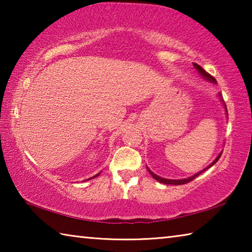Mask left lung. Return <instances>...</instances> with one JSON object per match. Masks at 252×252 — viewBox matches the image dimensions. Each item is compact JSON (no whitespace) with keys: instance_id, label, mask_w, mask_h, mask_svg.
<instances>
[{"instance_id":"1","label":"left lung","mask_w":252,"mask_h":252,"mask_svg":"<svg viewBox=\"0 0 252 252\" xmlns=\"http://www.w3.org/2000/svg\"><path fill=\"white\" fill-rule=\"evenodd\" d=\"M193 65H194L195 69H197V70L200 72V73H201V75H203L204 78H206L207 80L211 81V82H217L216 79L213 78V76H212L211 74H209L208 72L204 71L201 66H200V65H198V64H197V63H193ZM219 94H220V93H219ZM220 96H221V95H220ZM225 109H227V108H225ZM221 155H222V152H221L220 155L216 158V160L213 161L212 163H211L210 165H209V167H207L206 169H204V170H207V169H209V168H210V167H212V165L215 164L216 162L220 159ZM148 170H149V169H148ZM204 170H202V171L198 172L197 174H194V176H192V177H190V178H187V179H180V180H169V179H164V178H161V177H159V176H157V174H155V173H153L152 171H150V170H149V172L151 173V176H152L153 178H155L157 181H159V182H161V183H164V185H176V186H178V185H185V183H188V182L192 181L193 179H195V178H197V177L199 176V174H201V173L204 171Z\"/></svg>"}]
</instances>
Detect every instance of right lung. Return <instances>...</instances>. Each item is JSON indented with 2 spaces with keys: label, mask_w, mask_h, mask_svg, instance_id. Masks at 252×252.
I'll return each instance as SVG.
<instances>
[{
  "label": "right lung",
  "mask_w": 252,
  "mask_h": 252,
  "mask_svg": "<svg viewBox=\"0 0 252 252\" xmlns=\"http://www.w3.org/2000/svg\"><path fill=\"white\" fill-rule=\"evenodd\" d=\"M97 176H99V174H96V176H94V177H92V178H95V177H97ZM92 178H91V179H92Z\"/></svg>",
  "instance_id": "right-lung-1"
}]
</instances>
